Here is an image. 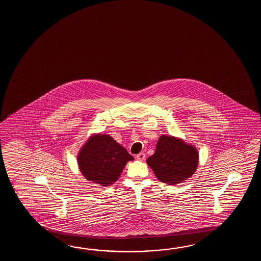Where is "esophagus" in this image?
I'll return each mask as SVG.
<instances>
[{"instance_id":"34e87169","label":"esophagus","mask_w":261,"mask_h":261,"mask_svg":"<svg viewBox=\"0 0 261 261\" xmlns=\"http://www.w3.org/2000/svg\"><path fill=\"white\" fill-rule=\"evenodd\" d=\"M136 159L138 161H144V159H145V154L144 153H140L138 155H136Z\"/></svg>"}]
</instances>
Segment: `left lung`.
I'll return each instance as SVG.
<instances>
[{"label":"left lung","mask_w":261,"mask_h":261,"mask_svg":"<svg viewBox=\"0 0 261 261\" xmlns=\"http://www.w3.org/2000/svg\"><path fill=\"white\" fill-rule=\"evenodd\" d=\"M198 152L195 147L171 136L159 139L154 155L147 164L156 178L163 183L174 185L190 177L198 166Z\"/></svg>","instance_id":"8db88e82"}]
</instances>
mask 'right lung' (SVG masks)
<instances>
[{
	"instance_id": "right-lung-1",
	"label": "right lung",
	"mask_w": 261,
	"mask_h": 261,
	"mask_svg": "<svg viewBox=\"0 0 261 261\" xmlns=\"http://www.w3.org/2000/svg\"><path fill=\"white\" fill-rule=\"evenodd\" d=\"M133 155L109 135L89 139L78 155V164L85 177L102 186L116 182Z\"/></svg>"
}]
</instances>
